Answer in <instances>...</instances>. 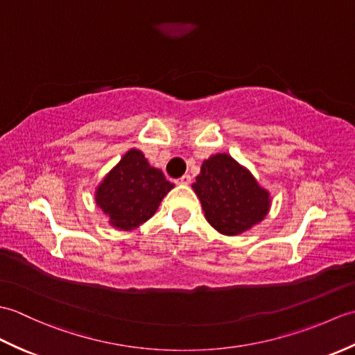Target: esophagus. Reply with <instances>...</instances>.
I'll return each instance as SVG.
<instances>
[{
  "label": "esophagus",
  "mask_w": 355,
  "mask_h": 355,
  "mask_svg": "<svg viewBox=\"0 0 355 355\" xmlns=\"http://www.w3.org/2000/svg\"><path fill=\"white\" fill-rule=\"evenodd\" d=\"M191 182H192V177L189 175V173H184L183 177H180L177 180V184H191Z\"/></svg>",
  "instance_id": "1"
}]
</instances>
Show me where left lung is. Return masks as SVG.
<instances>
[{
  "label": "left lung",
  "mask_w": 355,
  "mask_h": 355,
  "mask_svg": "<svg viewBox=\"0 0 355 355\" xmlns=\"http://www.w3.org/2000/svg\"><path fill=\"white\" fill-rule=\"evenodd\" d=\"M192 187L206 220L223 235H239L262 221L268 212V192L227 154L205 160Z\"/></svg>",
  "instance_id": "left-lung-1"
}]
</instances>
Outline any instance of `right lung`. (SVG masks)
Segmentation results:
<instances>
[{
  "mask_svg": "<svg viewBox=\"0 0 355 355\" xmlns=\"http://www.w3.org/2000/svg\"><path fill=\"white\" fill-rule=\"evenodd\" d=\"M173 187L160 169L149 166L140 150L131 149L97 187L96 202L120 230H132L155 214Z\"/></svg>",
  "mask_w": 355,
  "mask_h": 355,
  "instance_id": "1",
  "label": "right lung"
}]
</instances>
